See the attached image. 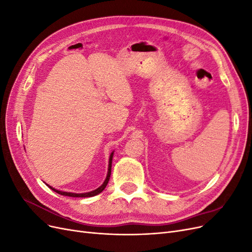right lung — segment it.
I'll return each instance as SVG.
<instances>
[{"mask_svg": "<svg viewBox=\"0 0 252 252\" xmlns=\"http://www.w3.org/2000/svg\"><path fill=\"white\" fill-rule=\"evenodd\" d=\"M112 157H113V151L111 152V155H110V158H109V164H108V172H107V177H106V179H105V181H104V183L103 184L98 187V188H96L95 190H93V191H90V192H86V193H72V192H65V191H60V190H57V189H55V188H52L51 186H49V185H47L50 189H52L53 191H56L57 193H59V194H62V195H66V196H72V197H89V196H94V195H96V194H98V193H101L103 190L105 189V187L107 186V184H108V181H109V179H110V174H111V164H112Z\"/></svg>", "mask_w": 252, "mask_h": 252, "instance_id": "obj_1", "label": "right lung"}]
</instances>
